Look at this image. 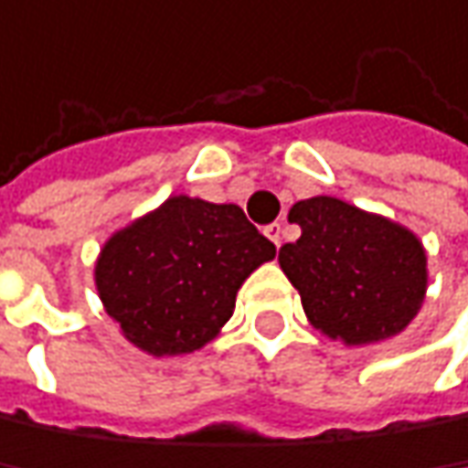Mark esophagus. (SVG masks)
Returning a JSON list of instances; mask_svg holds the SVG:
<instances>
[{
    "instance_id": "esophagus-1",
    "label": "esophagus",
    "mask_w": 468,
    "mask_h": 468,
    "mask_svg": "<svg viewBox=\"0 0 468 468\" xmlns=\"http://www.w3.org/2000/svg\"><path fill=\"white\" fill-rule=\"evenodd\" d=\"M264 234L272 239V245H275V248H281V245H283V226H281V223H270V226L264 229Z\"/></svg>"
}]
</instances>
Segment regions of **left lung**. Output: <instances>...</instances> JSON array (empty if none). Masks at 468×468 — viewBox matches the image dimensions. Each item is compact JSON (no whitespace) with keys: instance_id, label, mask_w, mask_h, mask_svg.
<instances>
[{"instance_id":"8db88e82","label":"left lung","mask_w":468,"mask_h":468,"mask_svg":"<svg viewBox=\"0 0 468 468\" xmlns=\"http://www.w3.org/2000/svg\"><path fill=\"white\" fill-rule=\"evenodd\" d=\"M289 220L303 234L278 261L316 330L365 346L409 327L425 300L428 259L406 226L333 196L297 201Z\"/></svg>"}]
</instances>
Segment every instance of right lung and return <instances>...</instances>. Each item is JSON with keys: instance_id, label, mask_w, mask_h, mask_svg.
Returning a JSON list of instances; mask_svg holds the SVG:
<instances>
[{"instance_id": "obj_1", "label": "right lung", "mask_w": 468, "mask_h": 468, "mask_svg": "<svg viewBox=\"0 0 468 468\" xmlns=\"http://www.w3.org/2000/svg\"><path fill=\"white\" fill-rule=\"evenodd\" d=\"M275 259L237 204L171 196L112 234L95 286L122 335L152 356L190 354L231 319L245 278Z\"/></svg>"}]
</instances>
